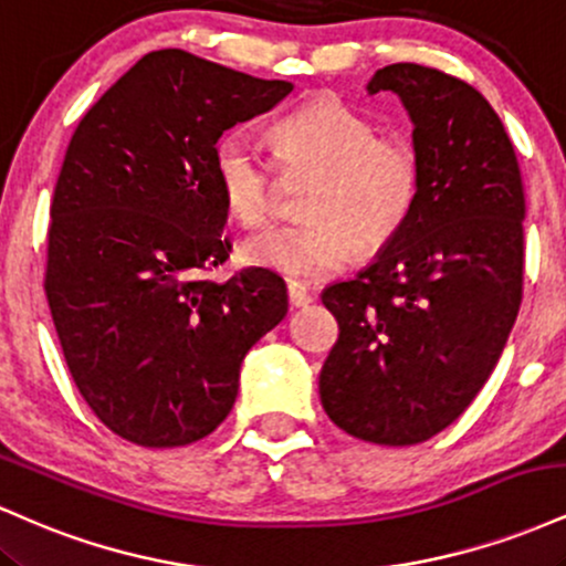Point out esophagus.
<instances>
[{
	"label": "esophagus",
	"instance_id": "obj_1",
	"mask_svg": "<svg viewBox=\"0 0 566 566\" xmlns=\"http://www.w3.org/2000/svg\"><path fill=\"white\" fill-rule=\"evenodd\" d=\"M287 297H290V305L292 308H303V305H308L314 297L305 292V287H301V284H290L287 287Z\"/></svg>",
	"mask_w": 566,
	"mask_h": 566
}]
</instances>
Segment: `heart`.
<instances>
[{"instance_id":"obj_1","label":"heart","mask_w":566,"mask_h":566,"mask_svg":"<svg viewBox=\"0 0 566 566\" xmlns=\"http://www.w3.org/2000/svg\"><path fill=\"white\" fill-rule=\"evenodd\" d=\"M269 138L284 178H311L301 197L305 220L247 239L244 263L295 284L322 282L340 274L354 250L375 255L405 231L423 191V159L405 135L378 133L346 103L322 97L274 122ZM212 167L239 223L271 218L276 170L244 129L216 143Z\"/></svg>"}]
</instances>
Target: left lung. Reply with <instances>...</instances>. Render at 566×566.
Returning <instances> with one entry per match:
<instances>
[{
	"label": "left lung",
	"mask_w": 566,
	"mask_h": 566,
	"mask_svg": "<svg viewBox=\"0 0 566 566\" xmlns=\"http://www.w3.org/2000/svg\"><path fill=\"white\" fill-rule=\"evenodd\" d=\"M423 191L405 231L348 282L322 292L337 343L319 375L324 412L373 444L405 447L454 423L509 340L524 274V188L495 108L444 71L394 63Z\"/></svg>",
	"instance_id": "8db88e82"
}]
</instances>
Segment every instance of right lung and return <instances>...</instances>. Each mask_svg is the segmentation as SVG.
I'll return each mask as SVG.
<instances>
[{
    "instance_id": "add662e5",
    "label": "right lung",
    "mask_w": 566,
    "mask_h": 566,
    "mask_svg": "<svg viewBox=\"0 0 566 566\" xmlns=\"http://www.w3.org/2000/svg\"><path fill=\"white\" fill-rule=\"evenodd\" d=\"M290 93V82L157 50L71 135L44 292L71 378L116 437L180 447L216 431L247 350L287 314V287L271 271L201 274L231 252L216 143Z\"/></svg>"
}]
</instances>
